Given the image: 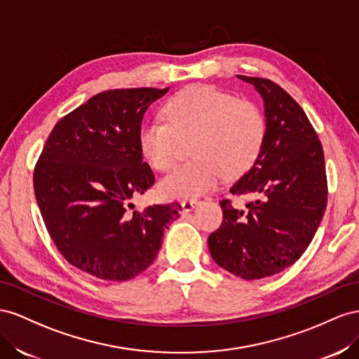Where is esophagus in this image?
I'll list each match as a JSON object with an SVG mask.
<instances>
[{"instance_id":"esophagus-1","label":"esophagus","mask_w":359,"mask_h":359,"mask_svg":"<svg viewBox=\"0 0 359 359\" xmlns=\"http://www.w3.org/2000/svg\"><path fill=\"white\" fill-rule=\"evenodd\" d=\"M198 203H200L198 200H192V198L183 200V201H182V208H183V210H185V212H189V210H192L194 208H197Z\"/></svg>"}]
</instances>
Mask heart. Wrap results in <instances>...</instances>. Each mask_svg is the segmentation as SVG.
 Returning <instances> with one entry per match:
<instances>
[{"mask_svg": "<svg viewBox=\"0 0 359 359\" xmlns=\"http://www.w3.org/2000/svg\"><path fill=\"white\" fill-rule=\"evenodd\" d=\"M163 118L147 120L138 130V144L158 171L171 168L179 140H188L191 161L174 168L161 182L170 198H196L217 187L225 174L248 171L264 146L266 117L251 99L236 97L209 84L177 91L163 107Z\"/></svg>", "mask_w": 359, "mask_h": 359, "instance_id": "1", "label": "heart"}]
</instances>
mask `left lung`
Masks as SVG:
<instances>
[{
	"label": "left lung",
	"instance_id": "obj_1",
	"mask_svg": "<svg viewBox=\"0 0 359 359\" xmlns=\"http://www.w3.org/2000/svg\"><path fill=\"white\" fill-rule=\"evenodd\" d=\"M239 78L262 95L268 132L257 161L230 188L254 200L219 201L224 218L209 251L225 271L259 280L289 268L309 248L326 209L327 180L322 142L298 102L271 79Z\"/></svg>",
	"mask_w": 359,
	"mask_h": 359
}]
</instances>
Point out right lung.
Segmentation results:
<instances>
[{"label": "right lung", "instance_id": "right-lung-1", "mask_svg": "<svg viewBox=\"0 0 359 359\" xmlns=\"http://www.w3.org/2000/svg\"><path fill=\"white\" fill-rule=\"evenodd\" d=\"M168 88L102 91L66 114L50 132L33 182L43 222L61 255L107 281H126L153 263L177 203L128 213L155 174L142 161L138 130L151 102Z\"/></svg>", "mask_w": 359, "mask_h": 359}]
</instances>
